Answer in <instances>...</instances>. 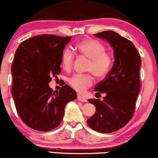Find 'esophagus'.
Returning <instances> with one entry per match:
<instances>
[{
	"instance_id": "1",
	"label": "esophagus",
	"mask_w": 158,
	"mask_h": 158,
	"mask_svg": "<svg viewBox=\"0 0 158 158\" xmlns=\"http://www.w3.org/2000/svg\"><path fill=\"white\" fill-rule=\"evenodd\" d=\"M77 99L80 102H87V99L86 98L83 97L82 96H81L80 94H78L77 95Z\"/></svg>"
}]
</instances>
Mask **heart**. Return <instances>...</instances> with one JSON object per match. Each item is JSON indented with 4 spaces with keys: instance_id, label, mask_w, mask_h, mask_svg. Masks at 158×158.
Returning a JSON list of instances; mask_svg holds the SVG:
<instances>
[{
    "instance_id": "heart-1",
    "label": "heart",
    "mask_w": 158,
    "mask_h": 158,
    "mask_svg": "<svg viewBox=\"0 0 158 158\" xmlns=\"http://www.w3.org/2000/svg\"><path fill=\"white\" fill-rule=\"evenodd\" d=\"M76 50L88 59L86 70L90 72L98 79H102L109 73L113 64L111 54L106 51L104 44L95 39H85L76 45ZM74 61V55L70 48H65L61 54V62L64 70H70ZM92 73L74 74L69 79L68 82L71 88L82 93L94 84Z\"/></svg>"
}]
</instances>
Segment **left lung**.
I'll list each match as a JSON object with an SVG mask.
<instances>
[{"label": "left lung", "mask_w": 158, "mask_h": 158, "mask_svg": "<svg viewBox=\"0 0 158 158\" xmlns=\"http://www.w3.org/2000/svg\"><path fill=\"white\" fill-rule=\"evenodd\" d=\"M114 49V63L106 77L94 88L97 94H106L103 100L89 99L96 113L87 120L92 129L100 133L118 131L131 120L140 88L141 58L131 41L110 30L94 34Z\"/></svg>", "instance_id": "obj_1"}]
</instances>
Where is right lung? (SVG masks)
I'll list each match as a JSON object with an SVG mask.
<instances>
[{
    "instance_id": "right-lung-1",
    "label": "right lung",
    "mask_w": 158,
    "mask_h": 158,
    "mask_svg": "<svg viewBox=\"0 0 158 158\" xmlns=\"http://www.w3.org/2000/svg\"><path fill=\"white\" fill-rule=\"evenodd\" d=\"M72 37L40 35L19 45L12 64V96L19 117L27 126L49 131L59 126L67 103L77 98L68 85L59 91L49 86L61 73L63 50Z\"/></svg>"
}]
</instances>
